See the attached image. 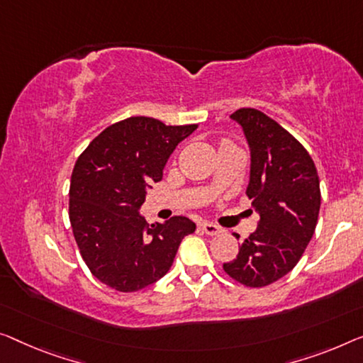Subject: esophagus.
<instances>
[{"label": "esophagus", "mask_w": 363, "mask_h": 363, "mask_svg": "<svg viewBox=\"0 0 363 363\" xmlns=\"http://www.w3.org/2000/svg\"><path fill=\"white\" fill-rule=\"evenodd\" d=\"M202 230H203L207 235H210V236L218 235V233H221V231H223V230L220 228L218 225L212 223V221H203V223H202Z\"/></svg>", "instance_id": "esophagus-1"}]
</instances>
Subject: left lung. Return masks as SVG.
<instances>
[{"mask_svg": "<svg viewBox=\"0 0 363 363\" xmlns=\"http://www.w3.org/2000/svg\"><path fill=\"white\" fill-rule=\"evenodd\" d=\"M230 117L241 125L250 147L246 194L261 220L223 269L246 286H264L289 274L313 238L321 205L320 177L301 143L266 113L240 109Z\"/></svg>", "mask_w": 363, "mask_h": 363, "instance_id": "obj_1", "label": "left lung"}]
</instances>
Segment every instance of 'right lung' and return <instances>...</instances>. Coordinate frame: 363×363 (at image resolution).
Wrapping results in <instances>:
<instances>
[{"instance_id": "obj_1", "label": "right lung", "mask_w": 363, "mask_h": 363, "mask_svg": "<svg viewBox=\"0 0 363 363\" xmlns=\"http://www.w3.org/2000/svg\"><path fill=\"white\" fill-rule=\"evenodd\" d=\"M197 125H164L151 117L113 123L89 143L74 164L69 221L86 266L118 291L155 284L174 262L184 236L196 231L187 216L147 225L140 208L151 182Z\"/></svg>"}]
</instances>
